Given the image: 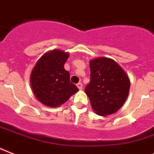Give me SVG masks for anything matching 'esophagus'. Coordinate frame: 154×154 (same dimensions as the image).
<instances>
[{
    "mask_svg": "<svg viewBox=\"0 0 154 154\" xmlns=\"http://www.w3.org/2000/svg\"><path fill=\"white\" fill-rule=\"evenodd\" d=\"M77 88H78L79 89V90H81V89L83 88V84H82V83H77Z\"/></svg>",
    "mask_w": 154,
    "mask_h": 154,
    "instance_id": "obj_1",
    "label": "esophagus"
}]
</instances>
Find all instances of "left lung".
Listing matches in <instances>:
<instances>
[{
    "instance_id": "8db88e82",
    "label": "left lung",
    "mask_w": 154,
    "mask_h": 154,
    "mask_svg": "<svg viewBox=\"0 0 154 154\" xmlns=\"http://www.w3.org/2000/svg\"><path fill=\"white\" fill-rule=\"evenodd\" d=\"M91 80L86 86L94 112L100 116L116 112L125 102L130 88L129 78L119 64L108 58L90 61Z\"/></svg>"
}]
</instances>
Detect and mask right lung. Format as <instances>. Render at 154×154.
<instances>
[{
  "instance_id": "obj_1",
  "label": "right lung",
  "mask_w": 154,
  "mask_h": 154,
  "mask_svg": "<svg viewBox=\"0 0 154 154\" xmlns=\"http://www.w3.org/2000/svg\"><path fill=\"white\" fill-rule=\"evenodd\" d=\"M69 53L53 50L42 56L30 75L34 94L42 103L56 108L79 91L70 81V73L64 69Z\"/></svg>"
}]
</instances>
